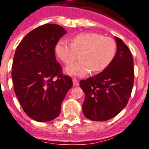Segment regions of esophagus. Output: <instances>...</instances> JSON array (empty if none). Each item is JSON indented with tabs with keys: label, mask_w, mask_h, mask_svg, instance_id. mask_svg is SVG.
<instances>
[{
	"label": "esophagus",
	"mask_w": 149,
	"mask_h": 149,
	"mask_svg": "<svg viewBox=\"0 0 149 149\" xmlns=\"http://www.w3.org/2000/svg\"><path fill=\"white\" fill-rule=\"evenodd\" d=\"M73 83L74 86H78V85H79V83H78V80L76 79V78H73Z\"/></svg>",
	"instance_id": "34e87169"
}]
</instances>
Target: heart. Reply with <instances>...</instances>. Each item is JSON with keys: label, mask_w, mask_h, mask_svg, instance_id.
<instances>
[{"label": "heart", "mask_w": 149, "mask_h": 149, "mask_svg": "<svg viewBox=\"0 0 149 149\" xmlns=\"http://www.w3.org/2000/svg\"><path fill=\"white\" fill-rule=\"evenodd\" d=\"M117 50L116 42L109 37L95 33H81L71 38V43L64 40L55 46L57 57L65 64H70L79 53L80 60L66 67L68 74L84 76L91 71L100 73L105 70L113 60Z\"/></svg>", "instance_id": "1"}]
</instances>
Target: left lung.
Listing matches in <instances>:
<instances>
[{
	"label": "left lung",
	"mask_w": 149,
	"mask_h": 149,
	"mask_svg": "<svg viewBox=\"0 0 149 149\" xmlns=\"http://www.w3.org/2000/svg\"><path fill=\"white\" fill-rule=\"evenodd\" d=\"M117 52L109 66L96 76L82 80L85 97L83 112L87 118L105 121L117 116L127 105L134 83V61L131 52L115 37Z\"/></svg>",
	"instance_id": "left-lung-1"
}]
</instances>
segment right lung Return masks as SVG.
<instances>
[{
	"mask_svg": "<svg viewBox=\"0 0 149 149\" xmlns=\"http://www.w3.org/2000/svg\"><path fill=\"white\" fill-rule=\"evenodd\" d=\"M66 33L59 25H42L26 34L15 51L12 67L14 90L23 110L34 120L47 122L58 117L73 85L71 77L61 73L54 52Z\"/></svg>",
	"mask_w": 149,
	"mask_h": 149,
	"instance_id": "add662e5",
	"label": "right lung"
}]
</instances>
